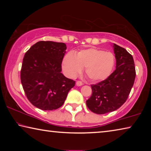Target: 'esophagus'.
<instances>
[{
	"label": "esophagus",
	"instance_id": "esophagus-1",
	"mask_svg": "<svg viewBox=\"0 0 151 151\" xmlns=\"http://www.w3.org/2000/svg\"><path fill=\"white\" fill-rule=\"evenodd\" d=\"M76 86H82V85H83V83H82L81 81H76Z\"/></svg>",
	"mask_w": 151,
	"mask_h": 151
}]
</instances>
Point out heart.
Instances as JSON below:
<instances>
[{
  "instance_id": "1",
  "label": "heart",
  "mask_w": 151,
  "mask_h": 151,
  "mask_svg": "<svg viewBox=\"0 0 151 151\" xmlns=\"http://www.w3.org/2000/svg\"><path fill=\"white\" fill-rule=\"evenodd\" d=\"M115 57L110 51L91 47L69 52L64 57L63 70L69 78H75L85 68L86 76L93 81H101L109 77L113 70Z\"/></svg>"
}]
</instances>
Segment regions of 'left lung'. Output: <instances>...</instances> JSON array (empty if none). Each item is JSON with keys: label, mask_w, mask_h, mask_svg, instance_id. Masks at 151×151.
I'll use <instances>...</instances> for the list:
<instances>
[{"label": "left lung", "mask_w": 151, "mask_h": 151, "mask_svg": "<svg viewBox=\"0 0 151 151\" xmlns=\"http://www.w3.org/2000/svg\"><path fill=\"white\" fill-rule=\"evenodd\" d=\"M116 69L105 80L92 85V95L86 103L94 113L103 114L119 109L128 99L134 85L136 71L132 56L113 44Z\"/></svg>", "instance_id": "obj_1"}]
</instances>
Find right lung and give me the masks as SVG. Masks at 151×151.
Segmentation results:
<instances>
[{
  "label": "right lung",
  "mask_w": 151,
  "mask_h": 151,
  "mask_svg": "<svg viewBox=\"0 0 151 151\" xmlns=\"http://www.w3.org/2000/svg\"><path fill=\"white\" fill-rule=\"evenodd\" d=\"M66 49L63 42L39 41L25 53L20 80L27 99L37 108L43 111L60 108L75 85V81L61 73Z\"/></svg>",
  "instance_id": "1"
}]
</instances>
